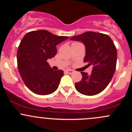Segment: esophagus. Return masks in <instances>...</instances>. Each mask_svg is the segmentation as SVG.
Listing matches in <instances>:
<instances>
[{"instance_id": "1", "label": "esophagus", "mask_w": 132, "mask_h": 132, "mask_svg": "<svg viewBox=\"0 0 132 132\" xmlns=\"http://www.w3.org/2000/svg\"><path fill=\"white\" fill-rule=\"evenodd\" d=\"M66 72L67 73H68V74H72L74 72V71H73V70H66Z\"/></svg>"}]
</instances>
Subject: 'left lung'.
Instances as JSON below:
<instances>
[{
  "label": "left lung",
  "instance_id": "obj_1",
  "mask_svg": "<svg viewBox=\"0 0 132 132\" xmlns=\"http://www.w3.org/2000/svg\"><path fill=\"white\" fill-rule=\"evenodd\" d=\"M70 39L84 43L86 49L84 62L93 66L90 75L81 72L82 80L75 83L76 89L86 96L99 94L107 87L116 71L117 49L114 42L107 34L91 31Z\"/></svg>",
  "mask_w": 132,
  "mask_h": 132
}]
</instances>
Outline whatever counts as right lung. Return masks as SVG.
Here are the masks:
<instances>
[{
    "label": "right lung",
    "instance_id": "right-lung-1",
    "mask_svg": "<svg viewBox=\"0 0 132 132\" xmlns=\"http://www.w3.org/2000/svg\"><path fill=\"white\" fill-rule=\"evenodd\" d=\"M68 36H58L46 30L27 32L17 51L18 69L22 80L32 92L47 95L58 88L64 71H54L48 63L57 54L56 46Z\"/></svg>",
    "mask_w": 132,
    "mask_h": 132
}]
</instances>
